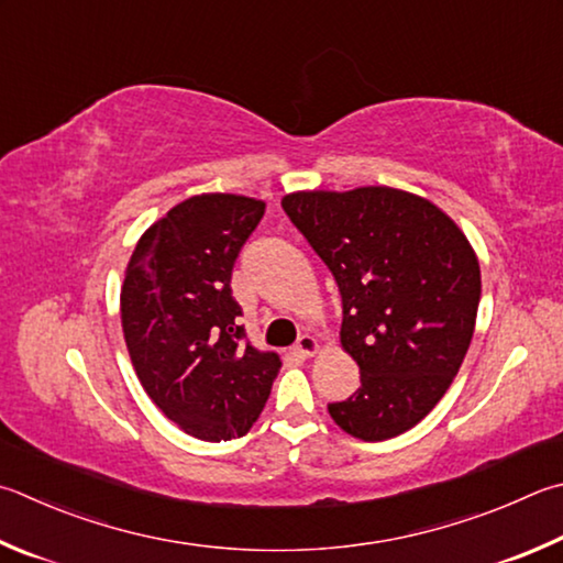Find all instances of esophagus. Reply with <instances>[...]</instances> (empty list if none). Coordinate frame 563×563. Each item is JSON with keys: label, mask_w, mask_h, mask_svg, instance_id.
Instances as JSON below:
<instances>
[{"label": "esophagus", "mask_w": 563, "mask_h": 563, "mask_svg": "<svg viewBox=\"0 0 563 563\" xmlns=\"http://www.w3.org/2000/svg\"><path fill=\"white\" fill-rule=\"evenodd\" d=\"M295 352H298L300 356H314L317 352H320V342H317L310 334H302L298 344H295Z\"/></svg>", "instance_id": "esophagus-1"}]
</instances>
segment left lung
Instances as JSON below:
<instances>
[{"instance_id":"1","label":"left lung","mask_w":563,"mask_h":563,"mask_svg":"<svg viewBox=\"0 0 563 563\" xmlns=\"http://www.w3.org/2000/svg\"><path fill=\"white\" fill-rule=\"evenodd\" d=\"M283 209L332 271L342 350L362 386L327 406L344 433L386 441L433 411L463 364L479 305L477 255L457 223L391 187L292 191Z\"/></svg>"}]
</instances>
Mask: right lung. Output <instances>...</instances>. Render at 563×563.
I'll return each instance as SVG.
<instances>
[{"label": "right lung", "mask_w": 563, "mask_h": 563, "mask_svg": "<svg viewBox=\"0 0 563 563\" xmlns=\"http://www.w3.org/2000/svg\"><path fill=\"white\" fill-rule=\"evenodd\" d=\"M265 201L199 194L142 233L125 268L120 320L147 396L184 433L231 441L258 421L280 369L243 340L231 271Z\"/></svg>", "instance_id": "1"}]
</instances>
